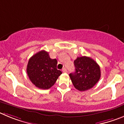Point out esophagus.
I'll return each mask as SVG.
<instances>
[{
	"label": "esophagus",
	"instance_id": "obj_1",
	"mask_svg": "<svg viewBox=\"0 0 124 124\" xmlns=\"http://www.w3.org/2000/svg\"><path fill=\"white\" fill-rule=\"evenodd\" d=\"M62 72H63V73H65V72H67V69H65V68H63V69L62 70Z\"/></svg>",
	"mask_w": 124,
	"mask_h": 124
}]
</instances>
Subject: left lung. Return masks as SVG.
<instances>
[{
  "mask_svg": "<svg viewBox=\"0 0 124 124\" xmlns=\"http://www.w3.org/2000/svg\"><path fill=\"white\" fill-rule=\"evenodd\" d=\"M75 72L69 74L76 89L84 91L91 88L101 77L99 65L91 58L86 56L78 57L74 61Z\"/></svg>",
  "mask_w": 124,
  "mask_h": 124,
  "instance_id": "obj_1",
  "label": "left lung"
}]
</instances>
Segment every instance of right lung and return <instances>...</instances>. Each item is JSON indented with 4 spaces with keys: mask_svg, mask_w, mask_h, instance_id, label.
I'll return each mask as SVG.
<instances>
[{
    "mask_svg": "<svg viewBox=\"0 0 124 124\" xmlns=\"http://www.w3.org/2000/svg\"><path fill=\"white\" fill-rule=\"evenodd\" d=\"M57 60L51 59L47 52L43 50L37 52L28 63L26 72L29 78L39 88H50L62 74L57 69Z\"/></svg>",
    "mask_w": 124,
    "mask_h": 124,
    "instance_id": "add662e5",
    "label": "right lung"
}]
</instances>
